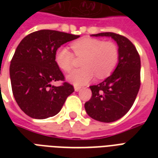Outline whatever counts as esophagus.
Instances as JSON below:
<instances>
[{"instance_id":"esophagus-1","label":"esophagus","mask_w":158,"mask_h":158,"mask_svg":"<svg viewBox=\"0 0 158 158\" xmlns=\"http://www.w3.org/2000/svg\"><path fill=\"white\" fill-rule=\"evenodd\" d=\"M74 89H75V91H79V90L81 89V87H80V86L75 85L74 86Z\"/></svg>"}]
</instances>
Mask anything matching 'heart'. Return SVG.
<instances>
[{"instance_id":"obj_1","label":"heart","mask_w":158,"mask_h":158,"mask_svg":"<svg viewBox=\"0 0 158 158\" xmlns=\"http://www.w3.org/2000/svg\"><path fill=\"white\" fill-rule=\"evenodd\" d=\"M71 48L73 53L66 47L59 48L56 52L55 61L59 69L68 73L74 66V56L83 58L80 62L83 68L68 75V80L75 85L89 83L95 74L97 79H105L113 73L118 62V46L113 40L85 37L73 42Z\"/></svg>"}]
</instances>
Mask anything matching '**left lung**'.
Returning <instances> with one entry per match:
<instances>
[{"instance_id":"left-lung-1","label":"left lung","mask_w":158,"mask_h":158,"mask_svg":"<svg viewBox=\"0 0 158 158\" xmlns=\"http://www.w3.org/2000/svg\"><path fill=\"white\" fill-rule=\"evenodd\" d=\"M94 36H110L118 45L116 69L103 82L89 86L92 91L85 108L87 114L103 123L114 122L128 113L140 87V57L135 46L125 36L112 32Z\"/></svg>"}]
</instances>
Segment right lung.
Wrapping results in <instances>:
<instances>
[{"label": "right lung", "instance_id": "right-lung-1", "mask_svg": "<svg viewBox=\"0 0 158 158\" xmlns=\"http://www.w3.org/2000/svg\"><path fill=\"white\" fill-rule=\"evenodd\" d=\"M69 33L42 29L25 36L16 49L10 64L13 96L28 116L45 119L61 111L66 99L74 91L66 82L55 61L57 49L79 38ZM62 81L60 86L50 83Z\"/></svg>", "mask_w": 158, "mask_h": 158}]
</instances>
